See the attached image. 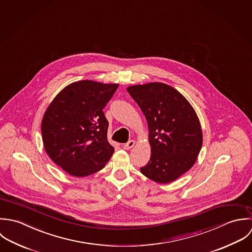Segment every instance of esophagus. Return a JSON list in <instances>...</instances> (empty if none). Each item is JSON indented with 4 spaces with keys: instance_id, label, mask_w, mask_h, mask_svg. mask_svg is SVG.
Masks as SVG:
<instances>
[{
    "instance_id": "34e87169",
    "label": "esophagus",
    "mask_w": 252,
    "mask_h": 252,
    "mask_svg": "<svg viewBox=\"0 0 252 252\" xmlns=\"http://www.w3.org/2000/svg\"><path fill=\"white\" fill-rule=\"evenodd\" d=\"M134 145H135V141H134V140H129L127 143L124 144V149L129 150V149H131Z\"/></svg>"
}]
</instances>
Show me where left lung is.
Here are the masks:
<instances>
[{
	"label": "left lung",
	"instance_id": "1",
	"mask_svg": "<svg viewBox=\"0 0 252 252\" xmlns=\"http://www.w3.org/2000/svg\"><path fill=\"white\" fill-rule=\"evenodd\" d=\"M126 90L148 124L151 157L140 171L160 184L176 180L195 164L202 145L201 124L194 108L178 91L162 83Z\"/></svg>",
	"mask_w": 252,
	"mask_h": 252
}]
</instances>
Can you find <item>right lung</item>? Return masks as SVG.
<instances>
[{
	"mask_svg": "<svg viewBox=\"0 0 252 252\" xmlns=\"http://www.w3.org/2000/svg\"><path fill=\"white\" fill-rule=\"evenodd\" d=\"M118 84L84 80L65 87L51 101L42 121L44 147L51 159L75 177L102 169L114 153L108 142L103 108Z\"/></svg>",
	"mask_w": 252,
	"mask_h": 252,
	"instance_id": "add662e5",
	"label": "right lung"
}]
</instances>
